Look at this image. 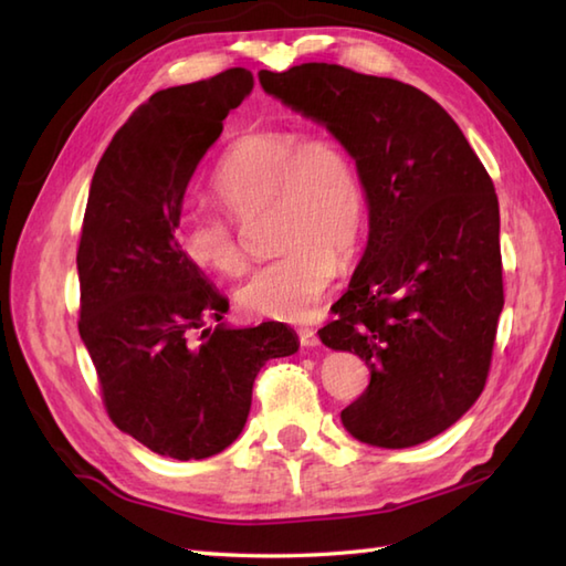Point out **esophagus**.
I'll list each match as a JSON object with an SVG mask.
<instances>
[{
    "label": "esophagus",
    "mask_w": 566,
    "mask_h": 566,
    "mask_svg": "<svg viewBox=\"0 0 566 566\" xmlns=\"http://www.w3.org/2000/svg\"><path fill=\"white\" fill-rule=\"evenodd\" d=\"M298 340H302V345H306V347H316L321 343L314 328H302V331H298Z\"/></svg>",
    "instance_id": "esophagus-1"
}]
</instances>
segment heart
<instances>
[{
	"label": "heart",
	"mask_w": 566,
	"mask_h": 566,
	"mask_svg": "<svg viewBox=\"0 0 566 566\" xmlns=\"http://www.w3.org/2000/svg\"><path fill=\"white\" fill-rule=\"evenodd\" d=\"M213 195L233 219L270 207L280 255L235 292L243 311L272 321H306L328 294L338 258L350 260L367 223V189L343 143L326 130L260 128L235 138L213 172ZM179 252L199 270L235 276L245 250L228 216L182 211Z\"/></svg>",
	"instance_id": "obj_1"
}]
</instances>
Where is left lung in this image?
Returning a JSON list of instances; mask_svg holds the SVG:
<instances>
[{
  "label": "left lung",
  "instance_id": "left-lung-1",
  "mask_svg": "<svg viewBox=\"0 0 566 566\" xmlns=\"http://www.w3.org/2000/svg\"><path fill=\"white\" fill-rule=\"evenodd\" d=\"M258 77L353 153L367 189L365 255L318 331L369 367V387L340 413L345 430L387 450L440 436L484 391L494 353V182L452 116L411 84L328 63Z\"/></svg>",
  "mask_w": 566,
  "mask_h": 566
}]
</instances>
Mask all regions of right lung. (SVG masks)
I'll return each mask as SVG.
<instances>
[{
  "label": "right lung",
  "mask_w": 566,
  "mask_h": 566,
  "mask_svg": "<svg viewBox=\"0 0 566 566\" xmlns=\"http://www.w3.org/2000/svg\"><path fill=\"white\" fill-rule=\"evenodd\" d=\"M252 90L231 67L155 92L116 130L94 170L77 248L80 338L118 430L172 460H203L243 430L252 381L298 350L284 323L228 328V298L179 252L175 228L199 160Z\"/></svg>",
  "instance_id": "add662e5"
}]
</instances>
